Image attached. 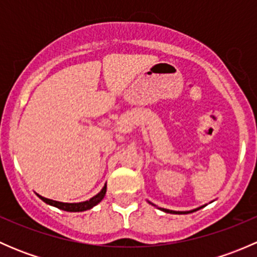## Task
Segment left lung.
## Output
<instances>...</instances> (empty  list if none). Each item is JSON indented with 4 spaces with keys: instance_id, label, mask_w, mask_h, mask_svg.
<instances>
[{
    "instance_id": "obj_1",
    "label": "left lung",
    "mask_w": 257,
    "mask_h": 257,
    "mask_svg": "<svg viewBox=\"0 0 257 257\" xmlns=\"http://www.w3.org/2000/svg\"><path fill=\"white\" fill-rule=\"evenodd\" d=\"M149 203H150V201H149ZM150 204H152V203H150ZM201 208H204V206H200V208H198V209L190 210V211H174V210H168V209H163V208H159V209L162 210V211H165V212H170V214H189V212L196 211V210H199V209H201Z\"/></svg>"
}]
</instances>
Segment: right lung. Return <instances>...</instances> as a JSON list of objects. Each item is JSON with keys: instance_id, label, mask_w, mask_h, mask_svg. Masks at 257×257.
<instances>
[{"instance_id": "right-lung-1", "label": "right lung", "mask_w": 257, "mask_h": 257, "mask_svg": "<svg viewBox=\"0 0 257 257\" xmlns=\"http://www.w3.org/2000/svg\"><path fill=\"white\" fill-rule=\"evenodd\" d=\"M105 191H107V184L103 186V189L97 194V195H94L93 198H90L89 200L82 201V203H61V201H56V200H51V199H47V198H43V196L38 195V194L37 195L41 200H43L46 204H48V205L54 206V208L64 210V211L79 212V211H85V210L92 209L93 206H95L97 204H99L100 201L103 200V198H104Z\"/></svg>"}]
</instances>
